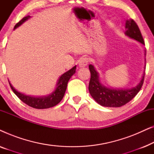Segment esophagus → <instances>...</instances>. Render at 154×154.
<instances>
[{"instance_id":"esophagus-1","label":"esophagus","mask_w":154,"mask_h":154,"mask_svg":"<svg viewBox=\"0 0 154 154\" xmlns=\"http://www.w3.org/2000/svg\"><path fill=\"white\" fill-rule=\"evenodd\" d=\"M90 62V60L88 57H83L79 61V66L80 67H84L88 65V63Z\"/></svg>"}]
</instances>
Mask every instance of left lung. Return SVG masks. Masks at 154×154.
Segmentation results:
<instances>
[{
	"instance_id": "obj_1",
	"label": "left lung",
	"mask_w": 154,
	"mask_h": 154,
	"mask_svg": "<svg viewBox=\"0 0 154 154\" xmlns=\"http://www.w3.org/2000/svg\"><path fill=\"white\" fill-rule=\"evenodd\" d=\"M125 35L140 42L144 45L142 35L137 24L133 20L126 21ZM90 80L89 83V92L92 98L103 106L120 107L123 106L135 97L144 83L145 71L140 83L135 88L130 90H116L104 87L99 81V75L92 65H89Z\"/></svg>"
}]
</instances>
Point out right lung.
<instances>
[{"mask_svg":"<svg viewBox=\"0 0 154 154\" xmlns=\"http://www.w3.org/2000/svg\"><path fill=\"white\" fill-rule=\"evenodd\" d=\"M30 17V16H26L24 18H22L15 26H14V29L17 27L20 26L22 23H24L25 21L28 20ZM75 69L76 66H73L72 69L67 71V72L64 73V74L61 75L60 79L58 80L57 84V88L54 91L52 92L51 94H50L48 97H30L25 95L24 94L20 93L17 91L14 88L12 87L11 84L10 83V86L14 92V93L18 97L19 99H20L25 104L29 105V106L33 107L35 109H48L50 108L55 106L57 104H59L62 100L63 97H64L65 94V91L66 90L67 83L71 79V77L75 73Z\"/></svg>","mask_w":154,"mask_h":154,"instance_id":"right-lung-1","label":"right lung"}]
</instances>
